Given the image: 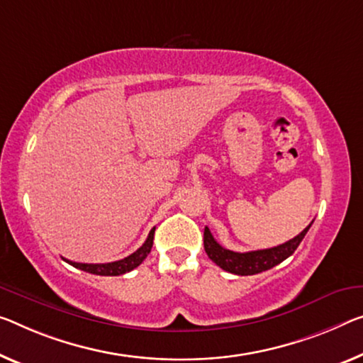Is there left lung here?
<instances>
[{
  "label": "left lung",
  "instance_id": "obj_1",
  "mask_svg": "<svg viewBox=\"0 0 363 363\" xmlns=\"http://www.w3.org/2000/svg\"><path fill=\"white\" fill-rule=\"evenodd\" d=\"M311 224H313V222H311ZM311 224L306 228H303L297 237H294L286 243L279 245V247L258 250V252H247V253H237V252H232V250L220 247V245L214 240L209 228L204 227V250L209 258L224 271H228L232 272V274H238V276H253V274H258V272L271 269V267L282 263L284 259H287L289 256L297 250V247L306 235V232H308Z\"/></svg>",
  "mask_w": 363,
  "mask_h": 363
}]
</instances>
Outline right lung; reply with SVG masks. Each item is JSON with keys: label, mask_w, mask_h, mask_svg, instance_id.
I'll return each instance as SVG.
<instances>
[{"label": "right lung", "mask_w": 363, "mask_h": 363, "mask_svg": "<svg viewBox=\"0 0 363 363\" xmlns=\"http://www.w3.org/2000/svg\"><path fill=\"white\" fill-rule=\"evenodd\" d=\"M154 230L149 232V235L146 238V242L143 243L141 248H138L135 253H131L130 256H126L123 259L113 261V263H104V264H87V263H76V261H69L65 259L66 263H69L71 266L77 267V269L91 272V274H97V276H120L125 274V272H130L138 267L139 264L146 259V256L150 253V248H152L154 243Z\"/></svg>", "instance_id": "1"}]
</instances>
